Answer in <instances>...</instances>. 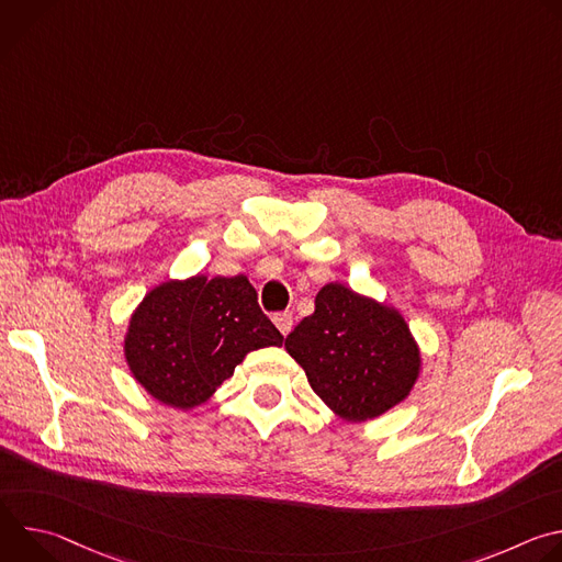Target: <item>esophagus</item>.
Listing matches in <instances>:
<instances>
[{"mask_svg":"<svg viewBox=\"0 0 562 562\" xmlns=\"http://www.w3.org/2000/svg\"><path fill=\"white\" fill-rule=\"evenodd\" d=\"M273 325L278 327V331H280L282 336H289L291 329H293V315H291L289 311L276 313V315H273Z\"/></svg>","mask_w":562,"mask_h":562,"instance_id":"obj_1","label":"esophagus"}]
</instances>
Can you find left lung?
Wrapping results in <instances>:
<instances>
[{
    "label": "left lung",
    "instance_id": "left-lung-1",
    "mask_svg": "<svg viewBox=\"0 0 562 562\" xmlns=\"http://www.w3.org/2000/svg\"><path fill=\"white\" fill-rule=\"evenodd\" d=\"M311 389L347 423L373 420L412 393L420 349L397 308L329 282L315 311L286 336Z\"/></svg>",
    "mask_w": 562,
    "mask_h": 562
}]
</instances>
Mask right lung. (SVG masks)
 <instances>
[{
	"label": "right lung",
	"mask_w": 562,
	"mask_h": 562,
	"mask_svg": "<svg viewBox=\"0 0 562 562\" xmlns=\"http://www.w3.org/2000/svg\"><path fill=\"white\" fill-rule=\"evenodd\" d=\"M282 340L247 276H193L144 295L131 315L124 358L157 403L189 412L206 403L247 353Z\"/></svg>",
	"instance_id": "add662e5"
}]
</instances>
